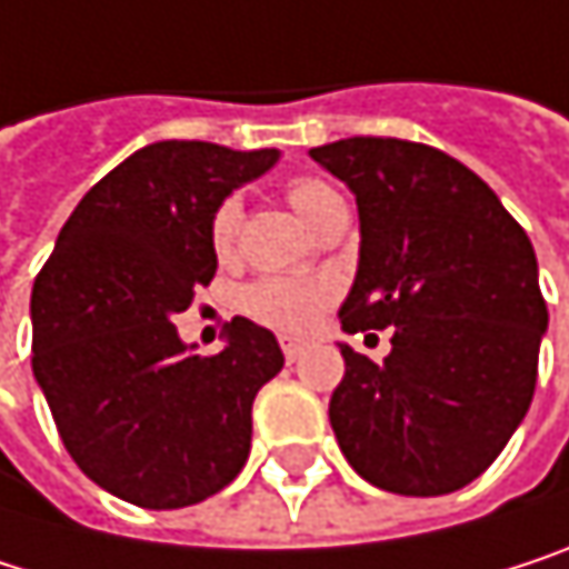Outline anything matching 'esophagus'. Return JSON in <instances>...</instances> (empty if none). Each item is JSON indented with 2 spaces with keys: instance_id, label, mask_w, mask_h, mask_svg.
<instances>
[{
  "instance_id": "obj_1",
  "label": "esophagus",
  "mask_w": 569,
  "mask_h": 569,
  "mask_svg": "<svg viewBox=\"0 0 569 569\" xmlns=\"http://www.w3.org/2000/svg\"><path fill=\"white\" fill-rule=\"evenodd\" d=\"M281 351H284L288 365H295V361L305 355V345H301V341H295V338H281Z\"/></svg>"
}]
</instances>
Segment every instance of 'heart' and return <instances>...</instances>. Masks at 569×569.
Returning <instances> with one entry per match:
<instances>
[{
    "instance_id": "heart-1",
    "label": "heart",
    "mask_w": 569,
    "mask_h": 569,
    "mask_svg": "<svg viewBox=\"0 0 569 569\" xmlns=\"http://www.w3.org/2000/svg\"><path fill=\"white\" fill-rule=\"evenodd\" d=\"M338 198V191L318 178H295L288 184V201L298 211V218L311 228L315 218ZM241 218V201L228 198L218 204L214 218H211V241L218 251H224L234 238ZM331 284L328 281H308V278H264L258 284H251L241 295V308L274 328V331H288V335H301L311 331L318 325V318L325 315V308L331 305Z\"/></svg>"
}]
</instances>
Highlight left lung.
I'll list each match as a JSON object with an SVG mask.
<instances>
[{
    "mask_svg": "<svg viewBox=\"0 0 569 569\" xmlns=\"http://www.w3.org/2000/svg\"><path fill=\"white\" fill-rule=\"evenodd\" d=\"M308 154L358 201L341 328L395 325L381 365L338 345V447L381 490H460L497 460L533 398L547 331L533 244L487 181L437 148L345 139Z\"/></svg>",
    "mask_w": 569,
    "mask_h": 569,
    "instance_id": "8db88e82",
    "label": "left lung"
}]
</instances>
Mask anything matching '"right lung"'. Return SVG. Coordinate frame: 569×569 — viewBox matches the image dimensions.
Here are the masks:
<instances>
[{"label":"right lung","mask_w":569,"mask_h":569,"mask_svg":"<svg viewBox=\"0 0 569 569\" xmlns=\"http://www.w3.org/2000/svg\"><path fill=\"white\" fill-rule=\"evenodd\" d=\"M278 148L154 142L69 214L32 288V375L66 450L102 490L148 510L228 487L251 450V405L281 368L278 338L224 325L201 358L171 325L214 278L211 218Z\"/></svg>","instance_id":"obj_1"}]
</instances>
